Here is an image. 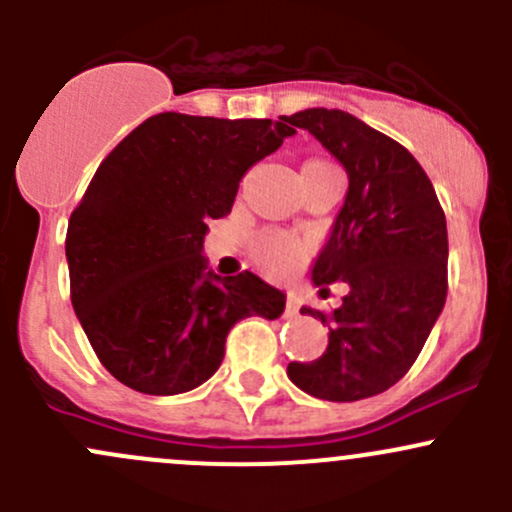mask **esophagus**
Here are the masks:
<instances>
[{"label": "esophagus", "mask_w": 512, "mask_h": 512, "mask_svg": "<svg viewBox=\"0 0 512 512\" xmlns=\"http://www.w3.org/2000/svg\"><path fill=\"white\" fill-rule=\"evenodd\" d=\"M297 312H299V297H297V294H287L285 314H287V317H294Z\"/></svg>", "instance_id": "34e87169"}]
</instances>
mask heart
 <instances>
[{
  "label": "heart",
  "instance_id": "b5f03b06",
  "mask_svg": "<svg viewBox=\"0 0 512 512\" xmlns=\"http://www.w3.org/2000/svg\"><path fill=\"white\" fill-rule=\"evenodd\" d=\"M304 165H329L327 160H307ZM252 257L270 275H289L307 257V242L285 232H262L252 242Z\"/></svg>",
  "mask_w": 512,
  "mask_h": 512
}]
</instances>
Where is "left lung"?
<instances>
[{"label": "left lung", "mask_w": 512, "mask_h": 512, "mask_svg": "<svg viewBox=\"0 0 512 512\" xmlns=\"http://www.w3.org/2000/svg\"><path fill=\"white\" fill-rule=\"evenodd\" d=\"M307 128L349 175L347 200L312 267L314 285L347 294L334 312L304 314L329 324V347L287 374L307 394L359 401L391 389L421 354L448 292L446 215L426 170L394 138L337 108L280 116Z\"/></svg>", "instance_id": "obj_1"}]
</instances>
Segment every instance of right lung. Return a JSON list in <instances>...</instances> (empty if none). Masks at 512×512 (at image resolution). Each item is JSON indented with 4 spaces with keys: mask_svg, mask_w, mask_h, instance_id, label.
Masks as SVG:
<instances>
[{
    "mask_svg": "<svg viewBox=\"0 0 512 512\" xmlns=\"http://www.w3.org/2000/svg\"><path fill=\"white\" fill-rule=\"evenodd\" d=\"M292 128L270 118L165 111L98 165L66 230L71 304L106 371L128 389L173 396L218 371L240 319H277L285 294L252 272H205L203 237L240 180Z\"/></svg>",
    "mask_w": 512,
    "mask_h": 512,
    "instance_id": "add662e5",
    "label": "right lung"
}]
</instances>
